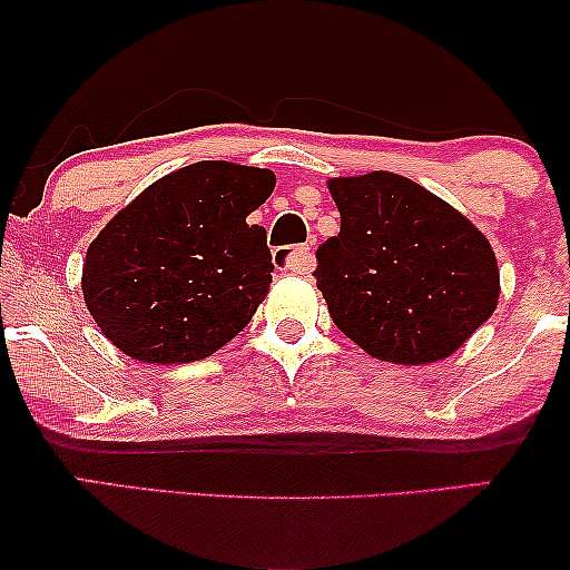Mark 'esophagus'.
<instances>
[{
  "label": "esophagus",
  "mask_w": 570,
  "mask_h": 570,
  "mask_svg": "<svg viewBox=\"0 0 570 570\" xmlns=\"http://www.w3.org/2000/svg\"><path fill=\"white\" fill-rule=\"evenodd\" d=\"M275 264L279 269L306 275L314 267V254H311L308 246H283L275 248Z\"/></svg>",
  "instance_id": "obj_1"
}]
</instances>
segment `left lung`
Masks as SVG:
<instances>
[{
	"label": "left lung",
	"mask_w": 570,
	"mask_h": 570,
	"mask_svg": "<svg viewBox=\"0 0 570 570\" xmlns=\"http://www.w3.org/2000/svg\"><path fill=\"white\" fill-rule=\"evenodd\" d=\"M340 233L316 248L332 322L389 363L441 361L493 316L498 264L488 238L410 178H332Z\"/></svg>",
	"instance_id": "1"
}]
</instances>
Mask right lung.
<instances>
[{"label": "right lung", "instance_id": "obj_1", "mask_svg": "<svg viewBox=\"0 0 570 570\" xmlns=\"http://www.w3.org/2000/svg\"><path fill=\"white\" fill-rule=\"evenodd\" d=\"M275 189L264 168L202 160L155 181L92 240L82 267L90 316L142 363L213 355L267 295V230L246 217Z\"/></svg>", "mask_w": 570, "mask_h": 570}]
</instances>
